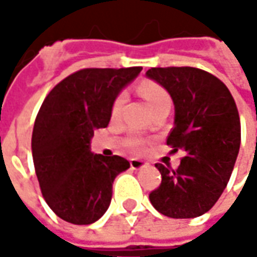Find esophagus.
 I'll use <instances>...</instances> for the list:
<instances>
[{
    "instance_id": "1",
    "label": "esophagus",
    "mask_w": 257,
    "mask_h": 257,
    "mask_svg": "<svg viewBox=\"0 0 257 257\" xmlns=\"http://www.w3.org/2000/svg\"><path fill=\"white\" fill-rule=\"evenodd\" d=\"M147 167V162L142 161V160H131V168L132 169H135V171H139V169H142V168Z\"/></svg>"
}]
</instances>
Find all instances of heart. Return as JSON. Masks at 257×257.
Here are the masks:
<instances>
[{
	"label": "heart",
	"mask_w": 257,
	"mask_h": 257,
	"mask_svg": "<svg viewBox=\"0 0 257 257\" xmlns=\"http://www.w3.org/2000/svg\"><path fill=\"white\" fill-rule=\"evenodd\" d=\"M139 95L143 97L150 108V111H154L156 108L165 104H171V97L161 86L156 84H143L139 86ZM123 104H125V95H119L114 100L111 107V117L115 119L121 115ZM128 147L135 153H139L143 150V142L138 138H131L128 140Z\"/></svg>",
	"instance_id": "obj_1"
}]
</instances>
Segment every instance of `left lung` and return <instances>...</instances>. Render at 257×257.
Here are the masks:
<instances>
[{
	"label": "left lung",
	"instance_id": "1",
	"mask_svg": "<svg viewBox=\"0 0 257 257\" xmlns=\"http://www.w3.org/2000/svg\"><path fill=\"white\" fill-rule=\"evenodd\" d=\"M146 77L172 97L175 122L167 145L184 153L176 171L157 164L162 182L150 202L168 217H198L220 198L237 161L241 123L235 101L220 79L199 68L154 67Z\"/></svg>",
	"mask_w": 257,
	"mask_h": 257
}]
</instances>
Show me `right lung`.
<instances>
[{"instance_id":"1","label":"right lung","mask_w":257,"mask_h":257,"mask_svg":"<svg viewBox=\"0 0 257 257\" xmlns=\"http://www.w3.org/2000/svg\"><path fill=\"white\" fill-rule=\"evenodd\" d=\"M142 67L84 68L45 97L34 122L31 149L42 195L73 224H92L106 213L112 183L131 165L122 157L90 151L93 131L106 128L121 90Z\"/></svg>"}]
</instances>
